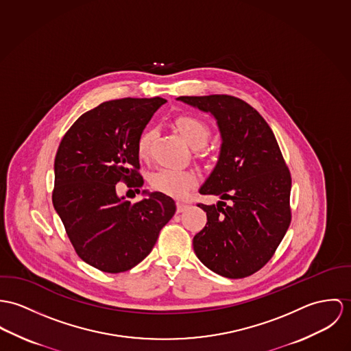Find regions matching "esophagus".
I'll list each match as a JSON object with an SVG mask.
<instances>
[{
  "label": "esophagus",
  "mask_w": 351,
  "mask_h": 351,
  "mask_svg": "<svg viewBox=\"0 0 351 351\" xmlns=\"http://www.w3.org/2000/svg\"><path fill=\"white\" fill-rule=\"evenodd\" d=\"M187 207H189V204H186V203H183V202H178V203H176V211H178V213H183Z\"/></svg>",
  "instance_id": "34e87169"
}]
</instances>
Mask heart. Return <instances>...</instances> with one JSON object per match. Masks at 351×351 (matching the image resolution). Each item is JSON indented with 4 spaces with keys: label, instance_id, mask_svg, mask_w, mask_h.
<instances>
[{
    "label": "heart",
    "instance_id": "b5f03b06",
    "mask_svg": "<svg viewBox=\"0 0 351 351\" xmlns=\"http://www.w3.org/2000/svg\"><path fill=\"white\" fill-rule=\"evenodd\" d=\"M175 126L189 145L194 148L203 147L210 138L208 125L191 114H180L175 118ZM154 130H144L137 140V152L141 157L148 154ZM199 182V176L195 171L190 169H172L160 168L151 176V187L161 194L168 195L176 199L187 196Z\"/></svg>",
    "mask_w": 351,
    "mask_h": 351
}]
</instances>
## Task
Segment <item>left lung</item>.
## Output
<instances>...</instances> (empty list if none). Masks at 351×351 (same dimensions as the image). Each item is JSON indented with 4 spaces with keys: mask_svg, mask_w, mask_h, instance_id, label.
Instances as JSON below:
<instances>
[{
    "mask_svg": "<svg viewBox=\"0 0 351 351\" xmlns=\"http://www.w3.org/2000/svg\"><path fill=\"white\" fill-rule=\"evenodd\" d=\"M178 99L210 112L222 137L217 167L199 190L221 200L197 203L207 223L194 237L195 254L223 277H247L272 258L289 228L291 172L272 129L245 101L226 94Z\"/></svg>",
    "mask_w": 351,
    "mask_h": 351,
    "instance_id": "obj_1",
    "label": "left lung"
}]
</instances>
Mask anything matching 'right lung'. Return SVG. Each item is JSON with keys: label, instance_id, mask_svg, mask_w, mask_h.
Here are the masks:
<instances>
[{"label": "right lung", "instance_id": "add662e5", "mask_svg": "<svg viewBox=\"0 0 351 351\" xmlns=\"http://www.w3.org/2000/svg\"><path fill=\"white\" fill-rule=\"evenodd\" d=\"M165 99L122 98L86 112L63 136L55 157L52 203L77 254L106 273L141 263L176 211L171 196L152 193L130 203L123 182L140 193L137 140Z\"/></svg>", "mask_w": 351, "mask_h": 351}]
</instances>
